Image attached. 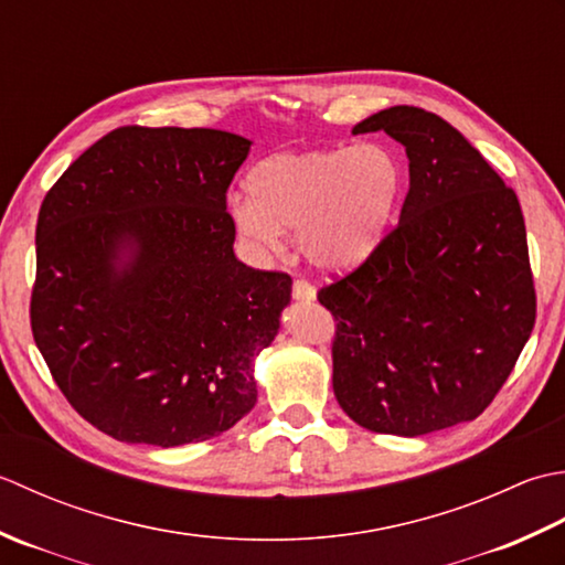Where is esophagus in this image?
I'll list each match as a JSON object with an SVG mask.
<instances>
[{
  "label": "esophagus",
  "mask_w": 565,
  "mask_h": 565,
  "mask_svg": "<svg viewBox=\"0 0 565 565\" xmlns=\"http://www.w3.org/2000/svg\"><path fill=\"white\" fill-rule=\"evenodd\" d=\"M292 297L299 299V302H315V299H317L315 285L302 280V278L295 280V285H292Z\"/></svg>",
  "instance_id": "1"
}]
</instances>
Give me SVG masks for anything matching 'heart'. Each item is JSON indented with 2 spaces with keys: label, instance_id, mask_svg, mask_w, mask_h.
Instances as JSON below:
<instances>
[{
  "label": "heart",
  "instance_id": "1",
  "mask_svg": "<svg viewBox=\"0 0 565 565\" xmlns=\"http://www.w3.org/2000/svg\"><path fill=\"white\" fill-rule=\"evenodd\" d=\"M402 188L405 170L377 143L278 153L248 172V200H234L232 216L236 232L258 248H280L282 228H297L307 263L339 273L377 248Z\"/></svg>",
  "mask_w": 565,
  "mask_h": 565
}]
</instances>
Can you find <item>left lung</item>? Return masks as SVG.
<instances>
[{"mask_svg":"<svg viewBox=\"0 0 565 565\" xmlns=\"http://www.w3.org/2000/svg\"><path fill=\"white\" fill-rule=\"evenodd\" d=\"M405 146L399 222L359 268L319 290L337 321L333 395L375 434L422 436L476 419L536 319L520 200L451 124L390 107L353 126Z\"/></svg>","mask_w":565,"mask_h":565,"instance_id":"obj_1","label":"left lung"}]
</instances>
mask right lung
Listing matches in <instances>:
<instances>
[{
  "instance_id": "right-lung-1",
  "label": "right lung",
  "mask_w": 565,
  "mask_h": 565,
  "mask_svg": "<svg viewBox=\"0 0 565 565\" xmlns=\"http://www.w3.org/2000/svg\"><path fill=\"white\" fill-rule=\"evenodd\" d=\"M248 151L228 131L121 126L45 194L33 341L65 399L111 439L204 441L256 405L253 361L292 278L234 256L226 190Z\"/></svg>"
}]
</instances>
